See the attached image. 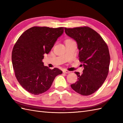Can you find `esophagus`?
<instances>
[{
	"instance_id": "1",
	"label": "esophagus",
	"mask_w": 123,
	"mask_h": 123,
	"mask_svg": "<svg viewBox=\"0 0 123 123\" xmlns=\"http://www.w3.org/2000/svg\"><path fill=\"white\" fill-rule=\"evenodd\" d=\"M63 73H64V74H70V71H68V70H63Z\"/></svg>"
}]
</instances>
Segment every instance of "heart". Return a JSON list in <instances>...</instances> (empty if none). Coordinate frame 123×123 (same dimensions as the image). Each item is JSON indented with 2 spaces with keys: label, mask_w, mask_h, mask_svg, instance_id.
I'll return each instance as SVG.
<instances>
[{
  "label": "heart",
  "mask_w": 123,
  "mask_h": 123,
  "mask_svg": "<svg viewBox=\"0 0 123 123\" xmlns=\"http://www.w3.org/2000/svg\"><path fill=\"white\" fill-rule=\"evenodd\" d=\"M67 41H72V40H67Z\"/></svg>",
  "instance_id": "obj_1"
}]
</instances>
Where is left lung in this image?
Wrapping results in <instances>:
<instances>
[{
	"mask_svg": "<svg viewBox=\"0 0 123 123\" xmlns=\"http://www.w3.org/2000/svg\"><path fill=\"white\" fill-rule=\"evenodd\" d=\"M66 34L76 41L79 60L83 63V74L75 72L77 81L71 85L75 92L83 96L93 93L107 77L110 54L106 42L99 34L88 26L64 28Z\"/></svg>",
	"mask_w": 123,
	"mask_h": 123,
	"instance_id": "1",
	"label": "left lung"
}]
</instances>
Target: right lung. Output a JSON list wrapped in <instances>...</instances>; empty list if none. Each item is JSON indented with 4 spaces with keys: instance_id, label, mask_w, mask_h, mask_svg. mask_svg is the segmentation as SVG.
<instances>
[{
    "instance_id": "right-lung-1",
    "label": "right lung",
    "mask_w": 123,
    "mask_h": 123,
    "mask_svg": "<svg viewBox=\"0 0 123 123\" xmlns=\"http://www.w3.org/2000/svg\"><path fill=\"white\" fill-rule=\"evenodd\" d=\"M63 31V27L34 26L25 31L14 45L12 59L15 77L30 93L38 95L45 92L55 78L62 74L59 69L44 66L42 60Z\"/></svg>"
}]
</instances>
